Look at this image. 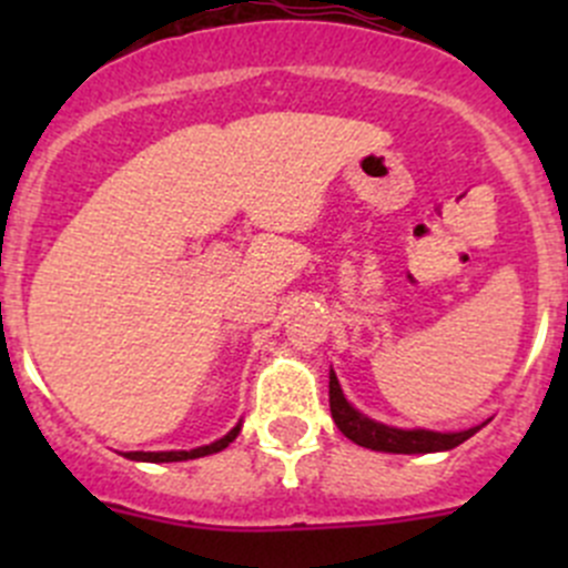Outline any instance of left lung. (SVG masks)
Returning a JSON list of instances; mask_svg holds the SVG:
<instances>
[{
    "label": "left lung",
    "mask_w": 568,
    "mask_h": 568,
    "mask_svg": "<svg viewBox=\"0 0 568 568\" xmlns=\"http://www.w3.org/2000/svg\"><path fill=\"white\" fill-rule=\"evenodd\" d=\"M329 412L335 426L343 432V437L363 445V448L382 450V454H439V450L456 448V445H462L464 439H469L475 432L484 428V423L467 428V432H432V428L387 426V423L374 420V417L363 415V412L348 404L335 371H329Z\"/></svg>",
    "instance_id": "left-lung-1"
}]
</instances>
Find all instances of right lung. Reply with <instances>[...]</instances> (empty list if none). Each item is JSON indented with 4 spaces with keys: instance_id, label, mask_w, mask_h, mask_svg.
Wrapping results in <instances>:
<instances>
[{
    "instance_id": "1",
    "label": "right lung",
    "mask_w": 568,
    "mask_h": 568,
    "mask_svg": "<svg viewBox=\"0 0 568 568\" xmlns=\"http://www.w3.org/2000/svg\"><path fill=\"white\" fill-rule=\"evenodd\" d=\"M239 432H242V420L236 423V426L231 428V432L225 434L222 439H216V443L211 445H203V448H192V450H129V454H123L125 459L131 462H153V464H162V462H186V459H200V456H211V454H220V450H225L227 445L233 443V439L239 437Z\"/></svg>"
}]
</instances>
